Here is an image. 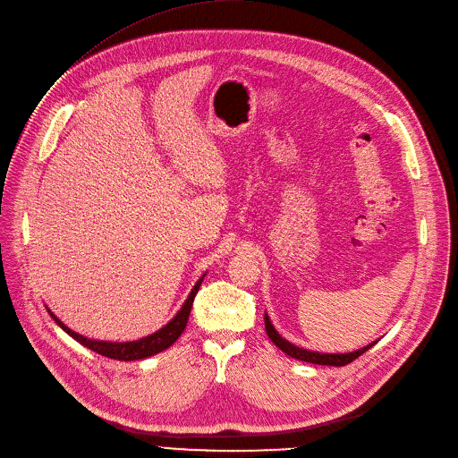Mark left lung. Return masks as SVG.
I'll return each instance as SVG.
<instances>
[{"instance_id":"obj_1","label":"left lung","mask_w":458,"mask_h":458,"mask_svg":"<svg viewBox=\"0 0 458 458\" xmlns=\"http://www.w3.org/2000/svg\"><path fill=\"white\" fill-rule=\"evenodd\" d=\"M265 329H267V335L268 339L276 344L284 353H287L289 357L293 359H298V360H306V362H313V364H327V367H344V364L355 360L357 357H360L364 352L370 350L376 343L364 346L357 352H350V353H318V352H310V350H303V348H298L294 344H291L289 341H285L282 335L274 329L270 318L265 315Z\"/></svg>"}]
</instances>
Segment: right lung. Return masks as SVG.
Here are the masks:
<instances>
[{
	"mask_svg": "<svg viewBox=\"0 0 458 458\" xmlns=\"http://www.w3.org/2000/svg\"><path fill=\"white\" fill-rule=\"evenodd\" d=\"M206 276V274H204ZM204 276L195 284V287L191 289L188 300L184 301V306L180 308V311L176 313V317L165 324L162 329H158L157 333L148 335V337H143L140 341H131V343H106V341H91V339H86L82 337V335L72 331L68 326H64L63 322H60L49 310V315L53 317V320L63 327L70 337H73L77 343H81L82 346L89 348L91 352H96L99 355H105L108 359H117V360H138V359H145V357H150V355H157L164 350H167L178 337L182 335V331L186 329V324H188V318H190V313H191V306H193V300H195V294L204 280Z\"/></svg>",
	"mask_w": 458,
	"mask_h": 458,
	"instance_id": "1",
	"label": "right lung"
}]
</instances>
